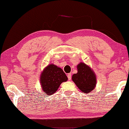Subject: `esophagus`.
<instances>
[{
	"mask_svg": "<svg viewBox=\"0 0 129 129\" xmlns=\"http://www.w3.org/2000/svg\"><path fill=\"white\" fill-rule=\"evenodd\" d=\"M67 76H68L69 80H70L71 79V73H68V75H67Z\"/></svg>",
	"mask_w": 129,
	"mask_h": 129,
	"instance_id": "34e87169",
	"label": "esophagus"
}]
</instances>
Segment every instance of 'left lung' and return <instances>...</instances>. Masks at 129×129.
<instances>
[{
	"label": "left lung",
	"instance_id": "left-lung-1",
	"mask_svg": "<svg viewBox=\"0 0 129 129\" xmlns=\"http://www.w3.org/2000/svg\"><path fill=\"white\" fill-rule=\"evenodd\" d=\"M77 73L73 75L72 79L80 90L89 93L93 90L96 83V75L92 69L84 63L77 65Z\"/></svg>",
	"mask_w": 129,
	"mask_h": 129
}]
</instances>
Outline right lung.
I'll use <instances>...</instances> for the list:
<instances>
[{
	"instance_id": "right-lung-1",
	"label": "right lung",
	"mask_w": 129,
	"mask_h": 129,
	"mask_svg": "<svg viewBox=\"0 0 129 129\" xmlns=\"http://www.w3.org/2000/svg\"><path fill=\"white\" fill-rule=\"evenodd\" d=\"M40 80L43 91L51 95L56 92L61 83L68 80V77L62 69L50 64L43 71Z\"/></svg>"
}]
</instances>
